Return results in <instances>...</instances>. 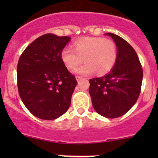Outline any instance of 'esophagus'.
<instances>
[{"label":"esophagus","mask_w":158,"mask_h":158,"mask_svg":"<svg viewBox=\"0 0 158 158\" xmlns=\"http://www.w3.org/2000/svg\"><path fill=\"white\" fill-rule=\"evenodd\" d=\"M76 79H77V81H79L82 80V79H83V77H81V76H76Z\"/></svg>","instance_id":"34e87169"}]
</instances>
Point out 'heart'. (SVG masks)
Here are the masks:
<instances>
[{
	"mask_svg": "<svg viewBox=\"0 0 158 158\" xmlns=\"http://www.w3.org/2000/svg\"><path fill=\"white\" fill-rule=\"evenodd\" d=\"M73 49L65 48L61 58L65 66L73 69L84 62L85 64L75 69L77 74L90 75L96 71L103 76L114 68L118 58L117 46L114 41L103 37H84L73 43Z\"/></svg>",
	"mask_w": 158,
	"mask_h": 158,
	"instance_id": "heart-1",
	"label": "heart"
}]
</instances>
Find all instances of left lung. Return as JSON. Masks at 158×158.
<instances>
[{"mask_svg":"<svg viewBox=\"0 0 158 158\" xmlns=\"http://www.w3.org/2000/svg\"><path fill=\"white\" fill-rule=\"evenodd\" d=\"M115 41L118 58L109 73L89 80V94L95 111L106 118L126 114L136 103L141 92L143 71L134 48L120 36L106 33Z\"/></svg>","mask_w":158,"mask_h":158,"instance_id":"obj_1","label":"left lung"}]
</instances>
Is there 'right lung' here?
Instances as JSON below:
<instances>
[{
	"label": "right lung",
	"instance_id": "add662e5",
	"mask_svg": "<svg viewBox=\"0 0 158 158\" xmlns=\"http://www.w3.org/2000/svg\"><path fill=\"white\" fill-rule=\"evenodd\" d=\"M69 41L68 36L45 34L32 42L19 57V96L32 115L42 119H55L70 105L77 82L61 58Z\"/></svg>",
	"mask_w": 158,
	"mask_h": 158
}]
</instances>
